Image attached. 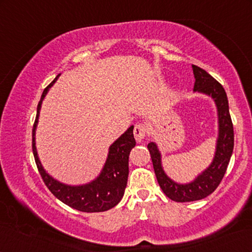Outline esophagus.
I'll use <instances>...</instances> for the list:
<instances>
[{
	"label": "esophagus",
	"mask_w": 252,
	"mask_h": 252,
	"mask_svg": "<svg viewBox=\"0 0 252 252\" xmlns=\"http://www.w3.org/2000/svg\"><path fill=\"white\" fill-rule=\"evenodd\" d=\"M147 132H148V128L144 124H136L135 127H134L133 134L137 142H142L144 137L147 135Z\"/></svg>",
	"instance_id": "34e87169"
}]
</instances>
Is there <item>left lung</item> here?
I'll list each match as a JSON object with an SVG mask.
<instances>
[{"instance_id":"obj_1","label":"left lung","mask_w":252,"mask_h":252,"mask_svg":"<svg viewBox=\"0 0 252 252\" xmlns=\"http://www.w3.org/2000/svg\"><path fill=\"white\" fill-rule=\"evenodd\" d=\"M195 77L194 92L211 96L218 110L219 135L217 140L216 154L210 166L189 184H177L165 173L161 166V156L156 143L148 144L155 174L164 194L175 202H192L205 198L212 194L221 182L226 173L234 148V129L229 115L228 99L225 89L212 75L203 68L192 65Z\"/></svg>"}]
</instances>
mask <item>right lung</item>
<instances>
[{"label": "right lung", "mask_w": 252, "mask_h": 252, "mask_svg": "<svg viewBox=\"0 0 252 252\" xmlns=\"http://www.w3.org/2000/svg\"><path fill=\"white\" fill-rule=\"evenodd\" d=\"M60 74L44 89L37 104L36 118L32 130V149L37 170H39L44 185L56 197L71 208L81 212H102L112 209L123 198L128 178V158L130 150L135 147L133 135L134 126H130L119 139H117L109 148V155L104 167L97 178L89 184L82 186H68L55 180L44 170L37 156L35 147V129L39 120L41 104L49 88L56 82Z\"/></svg>", "instance_id": "1"}]
</instances>
